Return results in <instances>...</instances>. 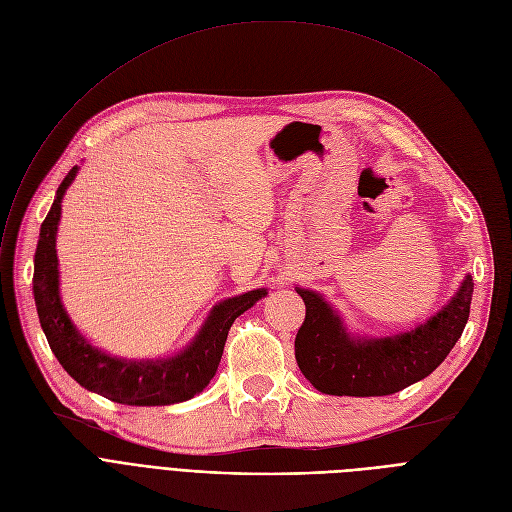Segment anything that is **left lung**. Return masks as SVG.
Returning <instances> with one entry per match:
<instances>
[{
    "label": "left lung",
    "mask_w": 512,
    "mask_h": 512,
    "mask_svg": "<svg viewBox=\"0 0 512 512\" xmlns=\"http://www.w3.org/2000/svg\"><path fill=\"white\" fill-rule=\"evenodd\" d=\"M296 335L302 375L331 396H389L431 375L450 354L469 321L473 279L467 275L456 296L415 331L381 339H354L331 306L310 289Z\"/></svg>",
    "instance_id": "1"
}]
</instances>
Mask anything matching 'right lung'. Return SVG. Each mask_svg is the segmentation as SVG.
<instances>
[{"label":"right lung","instance_id":"obj_1","mask_svg":"<svg viewBox=\"0 0 512 512\" xmlns=\"http://www.w3.org/2000/svg\"><path fill=\"white\" fill-rule=\"evenodd\" d=\"M77 170V166H72L60 183L56 200L41 225L35 252L33 291L47 344H50L58 362L72 379L89 389V392L100 394L112 402L129 406H164L185 402L200 394L216 375L233 321L239 314L252 308L260 298H264L266 289H254L214 306L200 335L175 358L135 362L112 358L102 350L93 348L70 323L58 296L56 231L62 210L60 204Z\"/></svg>","mask_w":512,"mask_h":512}]
</instances>
